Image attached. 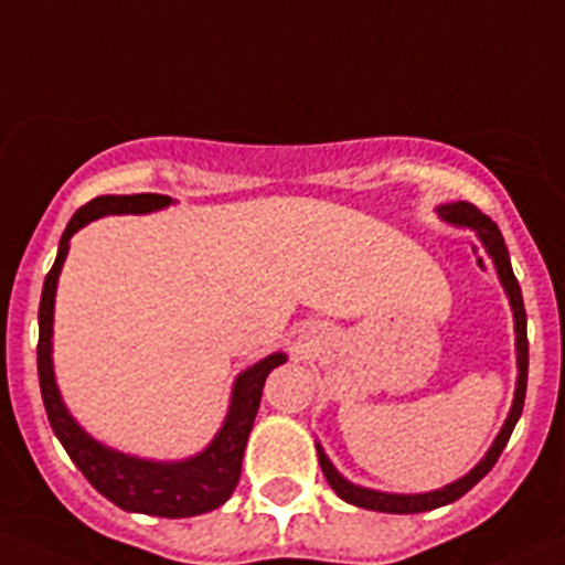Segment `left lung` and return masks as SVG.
I'll return each instance as SVG.
<instances>
[{
  "label": "left lung",
  "instance_id": "1",
  "mask_svg": "<svg viewBox=\"0 0 565 565\" xmlns=\"http://www.w3.org/2000/svg\"><path fill=\"white\" fill-rule=\"evenodd\" d=\"M439 214H443L448 222H454V225H463V227H472V231H477V235H480V241H482V246H486L488 254L493 257L495 270H499V278H501V284H504L507 295H510L512 311H514V332H518V370H520L518 392H514L510 418H507L504 429L499 431V437H495L493 448L488 450V456L482 458V461L477 463V467L467 477H461V480L454 482V486L443 488V491L418 493V495H399V493H377V491H370V488H359V486H353V482L343 480V477L334 472L330 458H327L324 450L316 445V450H319L321 472H324L327 482L332 486V491L338 493L343 501H349V504L362 507V510L392 512V514H413V512L437 510V507H445V504H450V501L461 499L463 493L472 491L477 482H480L482 477L491 472L493 463L499 461L501 450H504L507 443H510V434L514 429V424H518L520 413H523L525 386H529V334H525V308H523V292H520V284H518V278H514V273H512L510 252H507V244H504V238H501L499 225H495L491 216L482 214L480 209L472 206V203H467V201L448 203V206L439 209Z\"/></svg>",
  "mask_w": 565,
  "mask_h": 565
}]
</instances>
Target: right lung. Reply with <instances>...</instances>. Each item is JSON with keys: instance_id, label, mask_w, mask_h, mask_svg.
<instances>
[{"instance_id": "right-lung-1", "label": "right lung", "mask_w": 565, "mask_h": 565, "mask_svg": "<svg viewBox=\"0 0 565 565\" xmlns=\"http://www.w3.org/2000/svg\"><path fill=\"white\" fill-rule=\"evenodd\" d=\"M169 195L158 192H139V195H102L93 198L90 203L79 206L66 225L58 244V257H55L51 273L45 276L40 300V343H36V373H40L42 402H45L47 420H51L55 437L61 439L64 450L77 463L85 480L96 488L98 493L107 495L111 504L120 510L158 514V518H192L216 510L231 499L238 486L241 458H244L246 439H249L254 415H257L259 399H263L265 377L273 367L284 364V353H273L254 367L238 375L233 388V405L227 413L225 426L216 434V439L203 450L201 456L179 463H152L139 461V458L115 454L104 448L96 439L79 429L66 413L61 402L58 388H55L53 362H51V338H53V302L55 284H58L61 265H64L66 252H70V238L90 220L104 214H145L154 209L169 206Z\"/></svg>"}]
</instances>
